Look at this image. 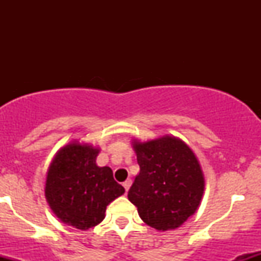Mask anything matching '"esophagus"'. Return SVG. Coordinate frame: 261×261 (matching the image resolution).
Instances as JSON below:
<instances>
[{"instance_id": "obj_1", "label": "esophagus", "mask_w": 261, "mask_h": 261, "mask_svg": "<svg viewBox=\"0 0 261 261\" xmlns=\"http://www.w3.org/2000/svg\"><path fill=\"white\" fill-rule=\"evenodd\" d=\"M122 187L125 188V191H128V189H130V187H131V180L130 179H127V180H125L124 182H122Z\"/></svg>"}]
</instances>
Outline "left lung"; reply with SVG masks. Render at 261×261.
Returning <instances> with one entry per match:
<instances>
[{
	"mask_svg": "<svg viewBox=\"0 0 261 261\" xmlns=\"http://www.w3.org/2000/svg\"><path fill=\"white\" fill-rule=\"evenodd\" d=\"M140 173L127 197L141 220L157 230L175 229L199 207L205 179L196 155L174 136L134 140Z\"/></svg>",
	"mask_w": 261,
	"mask_h": 261,
	"instance_id": "left-lung-1",
	"label": "left lung"
}]
</instances>
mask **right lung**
<instances>
[{"label":"right lung","instance_id":"right-lung-1","mask_svg":"<svg viewBox=\"0 0 261 261\" xmlns=\"http://www.w3.org/2000/svg\"><path fill=\"white\" fill-rule=\"evenodd\" d=\"M99 148L73 141L56 153L47 169L45 197L60 221L87 230L106 217L107 206L125 193L109 167L95 163Z\"/></svg>","mask_w":261,"mask_h":261}]
</instances>
